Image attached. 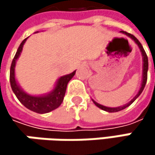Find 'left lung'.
I'll return each mask as SVG.
<instances>
[{
    "label": "left lung",
    "mask_w": 155,
    "mask_h": 155,
    "mask_svg": "<svg viewBox=\"0 0 155 155\" xmlns=\"http://www.w3.org/2000/svg\"><path fill=\"white\" fill-rule=\"evenodd\" d=\"M123 33H125L126 35H127L128 37H130L132 39H134L135 40V42L138 45V47H139L140 50H141V52H142V54H143V82H142V86H141V88H140L139 91H138V93H137V95L129 102V103H127V104H126V105H124V106H122V107H118V108H108V107H105V106H102V105H101V104H99V103H97V102H95L94 101H93V102H94V104L98 107V108H101V109H103V110H105V111H108V112H117V111H120V110H122V109H124V108H126L127 107H128L129 105H131L135 101H136V99L139 96L140 94L142 93V91H143V89H144V86H145V83H146V81H147V71H148V57H147V54H146V53H145V51H144V49H143V46L141 45V43L139 42V40L134 36V35H132V34H130V33H127V32H124V31H122Z\"/></svg>",
    "instance_id": "1"
}]
</instances>
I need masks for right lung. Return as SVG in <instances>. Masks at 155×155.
Listing matches in <instances>:
<instances>
[{
  "instance_id": "right-lung-1",
  "label": "right lung",
  "mask_w": 155,
  "mask_h": 155,
  "mask_svg": "<svg viewBox=\"0 0 155 155\" xmlns=\"http://www.w3.org/2000/svg\"><path fill=\"white\" fill-rule=\"evenodd\" d=\"M26 40H27V38H25L21 42V44L19 45V47L16 52L15 56L12 60V63L11 65V71H10V82H11V86H12V89L14 94L18 98V100L20 101L21 104H23L29 110H32L36 113L44 114V113L50 112V111L57 108L62 104V102L64 101V94H65L67 84H68L69 81L74 76L75 71L70 74H67V75H64V76H62L57 81V84H56L54 90L48 95L36 97V96H30V95L25 93L17 84L15 74H14V67H15L16 60L19 56V54L22 51L23 45L26 42Z\"/></svg>"
}]
</instances>
